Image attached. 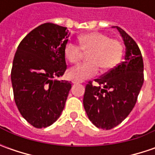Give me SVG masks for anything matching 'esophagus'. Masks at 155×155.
Returning <instances> with one entry per match:
<instances>
[{
  "mask_svg": "<svg viewBox=\"0 0 155 155\" xmlns=\"http://www.w3.org/2000/svg\"><path fill=\"white\" fill-rule=\"evenodd\" d=\"M82 83H83V81H78V80L72 81V84H82Z\"/></svg>",
  "mask_w": 155,
  "mask_h": 155,
  "instance_id": "1",
  "label": "esophagus"
}]
</instances>
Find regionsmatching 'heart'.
<instances>
[{
  "mask_svg": "<svg viewBox=\"0 0 155 155\" xmlns=\"http://www.w3.org/2000/svg\"><path fill=\"white\" fill-rule=\"evenodd\" d=\"M80 46L68 42L64 46V57L71 64H76L83 57L84 51L90 52L88 60L71 68L68 71L71 79L85 80L98 73L99 67L107 71L120 62L122 55V45L120 41L110 39L106 34L98 32L85 33L78 38Z\"/></svg>",
  "mask_w": 155,
  "mask_h": 155,
  "instance_id": "obj_1",
  "label": "heart"
}]
</instances>
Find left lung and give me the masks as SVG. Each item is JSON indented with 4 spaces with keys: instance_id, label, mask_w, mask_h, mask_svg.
<instances>
[{
    "instance_id": "obj_1",
    "label": "left lung",
    "mask_w": 155,
    "mask_h": 155,
    "mask_svg": "<svg viewBox=\"0 0 155 155\" xmlns=\"http://www.w3.org/2000/svg\"><path fill=\"white\" fill-rule=\"evenodd\" d=\"M112 27L118 30L126 47L124 60L95 80L98 86L89 82L83 100L90 121L96 127L107 130L116 127L129 115L144 82L139 46L121 27Z\"/></svg>"
}]
</instances>
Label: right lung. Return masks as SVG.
I'll return each mask as SVG.
<instances>
[{
  "instance_id": "obj_1",
  "label": "right lung",
  "mask_w": 155,
  "mask_h": 155,
  "mask_svg": "<svg viewBox=\"0 0 155 155\" xmlns=\"http://www.w3.org/2000/svg\"><path fill=\"white\" fill-rule=\"evenodd\" d=\"M69 36L67 27L45 23L28 33L15 52L11 71L15 104L35 128L51 125L64 108L71 84L56 78L66 70Z\"/></svg>"
}]
</instances>
